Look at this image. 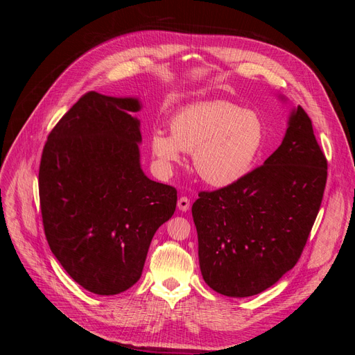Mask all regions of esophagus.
<instances>
[{
	"label": "esophagus",
	"instance_id": "obj_1",
	"mask_svg": "<svg viewBox=\"0 0 355 355\" xmlns=\"http://www.w3.org/2000/svg\"><path fill=\"white\" fill-rule=\"evenodd\" d=\"M189 204H191V201H189L188 197H180L179 201H178V207L182 211H187L189 209Z\"/></svg>",
	"mask_w": 355,
	"mask_h": 355
}]
</instances>
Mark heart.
Returning <instances> with one entry per match:
<instances>
[{
  "label": "heart",
  "instance_id": "heart-1",
  "mask_svg": "<svg viewBox=\"0 0 355 355\" xmlns=\"http://www.w3.org/2000/svg\"><path fill=\"white\" fill-rule=\"evenodd\" d=\"M170 133L154 130L149 145L164 167L192 153V164L207 185L227 188L250 173L263 141L261 116L230 102L189 105L170 120Z\"/></svg>",
  "mask_w": 355,
  "mask_h": 355
}]
</instances>
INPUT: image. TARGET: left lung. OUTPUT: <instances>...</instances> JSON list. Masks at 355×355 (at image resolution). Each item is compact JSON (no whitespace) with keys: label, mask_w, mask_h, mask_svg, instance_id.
<instances>
[{"label":"left lung","mask_w":355,"mask_h":355,"mask_svg":"<svg viewBox=\"0 0 355 355\" xmlns=\"http://www.w3.org/2000/svg\"><path fill=\"white\" fill-rule=\"evenodd\" d=\"M327 159L308 114L297 106L282 145L237 184L201 191L192 204L204 282L247 297L292 270L318 214Z\"/></svg>","instance_id":"obj_1"}]
</instances>
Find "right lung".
Listing matches in <instances>:
<instances>
[{"label":"right lung","instance_id":"obj_1","mask_svg":"<svg viewBox=\"0 0 355 355\" xmlns=\"http://www.w3.org/2000/svg\"><path fill=\"white\" fill-rule=\"evenodd\" d=\"M135 98L81 96L50 132L38 188L46 239L73 282L118 295L142 275L155 231L176 210V188L141 168Z\"/></svg>","mask_w":355,"mask_h":355}]
</instances>
